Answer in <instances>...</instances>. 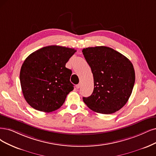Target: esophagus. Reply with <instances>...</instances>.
<instances>
[{
  "instance_id": "esophagus-1",
  "label": "esophagus",
  "mask_w": 156,
  "mask_h": 156,
  "mask_svg": "<svg viewBox=\"0 0 156 156\" xmlns=\"http://www.w3.org/2000/svg\"><path fill=\"white\" fill-rule=\"evenodd\" d=\"M80 86H81V83H79V84L76 85V89H79V88L80 87Z\"/></svg>"
}]
</instances>
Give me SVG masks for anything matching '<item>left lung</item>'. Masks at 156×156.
I'll list each match as a JSON object with an SVG mask.
<instances>
[{
    "instance_id": "obj_1",
    "label": "left lung",
    "mask_w": 156,
    "mask_h": 156,
    "mask_svg": "<svg viewBox=\"0 0 156 156\" xmlns=\"http://www.w3.org/2000/svg\"><path fill=\"white\" fill-rule=\"evenodd\" d=\"M94 78V90L83 97L87 106L96 112L110 114L128 101L135 83V71L131 62L122 54L105 46L82 50Z\"/></svg>"
}]
</instances>
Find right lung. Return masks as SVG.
<instances>
[{
    "label": "right lung",
    "instance_id": "obj_1",
    "mask_svg": "<svg viewBox=\"0 0 156 156\" xmlns=\"http://www.w3.org/2000/svg\"><path fill=\"white\" fill-rule=\"evenodd\" d=\"M76 51L59 45L44 47L29 55L21 67L23 95L33 108L44 112L58 109L74 89L66 63Z\"/></svg>",
    "mask_w": 156,
    "mask_h": 156
}]
</instances>
